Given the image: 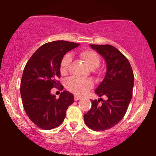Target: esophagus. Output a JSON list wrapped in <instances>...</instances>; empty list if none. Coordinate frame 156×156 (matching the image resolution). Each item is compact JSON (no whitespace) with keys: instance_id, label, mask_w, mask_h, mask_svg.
I'll return each mask as SVG.
<instances>
[{"instance_id":"34e87169","label":"esophagus","mask_w":156,"mask_h":156,"mask_svg":"<svg viewBox=\"0 0 156 156\" xmlns=\"http://www.w3.org/2000/svg\"><path fill=\"white\" fill-rule=\"evenodd\" d=\"M81 99V97H79V96H77V95H76V96H74V99L76 101L79 100V99Z\"/></svg>"}]
</instances>
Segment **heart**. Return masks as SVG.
Returning <instances> with one entry per match:
<instances>
[{"instance_id": "1", "label": "heart", "mask_w": 156, "mask_h": 156, "mask_svg": "<svg viewBox=\"0 0 156 156\" xmlns=\"http://www.w3.org/2000/svg\"><path fill=\"white\" fill-rule=\"evenodd\" d=\"M79 56L85 62L87 66L91 69H94L98 67L100 59L99 54L94 51L85 49L80 51ZM71 62L70 54H66L63 57L60 64V72L62 74H65L68 70ZM93 83L91 80L81 79L78 78H72L67 81L66 88L67 90L77 95H81L92 87Z\"/></svg>"}]
</instances>
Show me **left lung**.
Returning <instances> with one entry per match:
<instances>
[{"instance_id": "8db88e82", "label": "left lung", "mask_w": 156, "mask_h": 156, "mask_svg": "<svg viewBox=\"0 0 156 156\" xmlns=\"http://www.w3.org/2000/svg\"><path fill=\"white\" fill-rule=\"evenodd\" d=\"M89 46L105 60L107 72L104 79L95 89L99 98L91 101V108L83 115L86 125L94 131H105L123 119L132 97L134 73L128 59L110 45ZM102 101V104L98 102Z\"/></svg>"}]
</instances>
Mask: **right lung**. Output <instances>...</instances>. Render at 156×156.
<instances>
[{"mask_svg": "<svg viewBox=\"0 0 156 156\" xmlns=\"http://www.w3.org/2000/svg\"><path fill=\"white\" fill-rule=\"evenodd\" d=\"M78 46L65 41L45 44L24 67L20 85L22 104L29 119L41 129L48 130L59 126L65 119L67 108L74 102L71 93L63 91L56 99L51 89L59 85L57 80L65 54Z\"/></svg>", "mask_w": 156, "mask_h": 156, "instance_id": "add662e5", "label": "right lung"}]
</instances>
